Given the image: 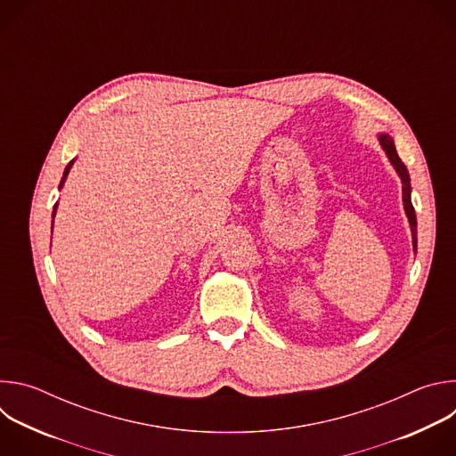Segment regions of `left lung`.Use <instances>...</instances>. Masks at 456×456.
Returning a JSON list of instances; mask_svg holds the SVG:
<instances>
[{
    "mask_svg": "<svg viewBox=\"0 0 456 456\" xmlns=\"http://www.w3.org/2000/svg\"><path fill=\"white\" fill-rule=\"evenodd\" d=\"M377 141H379L380 148L384 150V153H386L389 164L394 166L395 173H397L399 178H401V183H403V204H404V213H406V216H408L410 229H411L413 250L417 252V215H415V209H413V204H411V183H410L411 180H410L408 167H406L404 162L399 159L392 137H389L387 134H379V135H377Z\"/></svg>",
    "mask_w": 456,
    "mask_h": 456,
    "instance_id": "left-lung-1",
    "label": "left lung"
}]
</instances>
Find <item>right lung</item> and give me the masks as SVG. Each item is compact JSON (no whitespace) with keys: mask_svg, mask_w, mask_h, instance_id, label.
<instances>
[{"mask_svg":"<svg viewBox=\"0 0 456 456\" xmlns=\"http://www.w3.org/2000/svg\"><path fill=\"white\" fill-rule=\"evenodd\" d=\"M74 162H76V159L74 160H70L69 162V166L64 167V173H62V178H61V183H59V189H62V185H64V182H67V176H69V173H70V169H72V166H74ZM55 211H57V204L53 206V213H52V218H55ZM52 229H53V222H52Z\"/></svg>","mask_w":456,"mask_h":456,"instance_id":"add662e5","label":"right lung"}]
</instances>
